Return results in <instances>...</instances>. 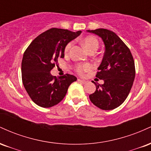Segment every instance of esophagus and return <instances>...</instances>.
<instances>
[{
  "mask_svg": "<svg viewBox=\"0 0 151 151\" xmlns=\"http://www.w3.org/2000/svg\"><path fill=\"white\" fill-rule=\"evenodd\" d=\"M78 81H79V82L82 83V84H86V83H87V81L84 80V79H78Z\"/></svg>",
  "mask_w": 151,
  "mask_h": 151,
  "instance_id": "34e87169",
  "label": "esophagus"
}]
</instances>
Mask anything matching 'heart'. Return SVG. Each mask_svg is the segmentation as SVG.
<instances>
[{"mask_svg":"<svg viewBox=\"0 0 151 151\" xmlns=\"http://www.w3.org/2000/svg\"><path fill=\"white\" fill-rule=\"evenodd\" d=\"M83 45L84 46V47L86 48L89 52H90L94 51L96 52L97 50L99 47V41L96 39V37H95L94 36H87V37H84V39L81 40ZM72 45V42H70L67 43V45L65 46V52L68 53V52L70 51ZM91 69V66L89 65V64H84V65H81L77 66V72L79 73H83L84 72H87L89 71Z\"/></svg>","mask_w":151,"mask_h":151,"instance_id":"heart-1","label":"heart"}]
</instances>
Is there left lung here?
<instances>
[{
  "mask_svg": "<svg viewBox=\"0 0 151 151\" xmlns=\"http://www.w3.org/2000/svg\"><path fill=\"white\" fill-rule=\"evenodd\" d=\"M86 32L101 37L105 46L96 75L104 84H95L96 91L89 99L99 109L112 110L122 104L129 94L136 75L134 60L129 47L112 31L99 28Z\"/></svg>",
  "mask_w": 151,
  "mask_h": 151,
  "instance_id": "obj_1",
  "label": "left lung"
}]
</instances>
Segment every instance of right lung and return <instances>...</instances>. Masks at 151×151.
<instances>
[{"label": "right lung", "mask_w": 151, "mask_h": 151, "mask_svg": "<svg viewBox=\"0 0 151 151\" xmlns=\"http://www.w3.org/2000/svg\"><path fill=\"white\" fill-rule=\"evenodd\" d=\"M81 32L51 28L37 36L24 52L22 84L31 99L39 106L50 108L58 104L65 96L70 84L77 81V77L72 74L57 78L50 72L58 58L65 57L67 43Z\"/></svg>", "instance_id": "1"}]
</instances>
